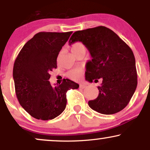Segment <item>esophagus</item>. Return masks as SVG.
<instances>
[{"mask_svg": "<svg viewBox=\"0 0 150 150\" xmlns=\"http://www.w3.org/2000/svg\"><path fill=\"white\" fill-rule=\"evenodd\" d=\"M86 87H87V86L85 85H83V84H81V85H80V88L81 89H85Z\"/></svg>", "mask_w": 150, "mask_h": 150, "instance_id": "esophagus-1", "label": "esophagus"}]
</instances>
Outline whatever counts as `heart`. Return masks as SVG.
<instances>
[{
	"label": "heart",
	"instance_id": "heart-1",
	"mask_svg": "<svg viewBox=\"0 0 150 150\" xmlns=\"http://www.w3.org/2000/svg\"><path fill=\"white\" fill-rule=\"evenodd\" d=\"M80 51H86L85 46L81 42H75L71 46V51L74 53L79 52ZM82 70L81 69H78V68H75V69H73L70 70L68 72L67 75H68V77H70V79L74 80H77L81 77V75H82Z\"/></svg>",
	"mask_w": 150,
	"mask_h": 150
}]
</instances>
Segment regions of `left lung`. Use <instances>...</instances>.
I'll list each match as a JSON object with an SVG mask.
<instances>
[{
  "label": "left lung",
  "instance_id": "obj_1",
  "mask_svg": "<svg viewBox=\"0 0 150 150\" xmlns=\"http://www.w3.org/2000/svg\"><path fill=\"white\" fill-rule=\"evenodd\" d=\"M80 42L92 57L86 64L85 79L102 80L97 99L89 101L92 109L114 114L128 105L137 85L135 59L131 49L112 30L103 26L74 32L69 45Z\"/></svg>",
  "mask_w": 150,
  "mask_h": 150
}]
</instances>
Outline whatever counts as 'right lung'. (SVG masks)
<instances>
[{"label": "right lung", "instance_id": "obj_1", "mask_svg": "<svg viewBox=\"0 0 150 150\" xmlns=\"http://www.w3.org/2000/svg\"><path fill=\"white\" fill-rule=\"evenodd\" d=\"M73 32H39L24 45L15 59L13 79L16 96L27 113L39 120L59 116L67 104L66 92L78 84L66 79L60 85L50 84V72L57 68L60 51Z\"/></svg>", "mask_w": 150, "mask_h": 150}]
</instances>
